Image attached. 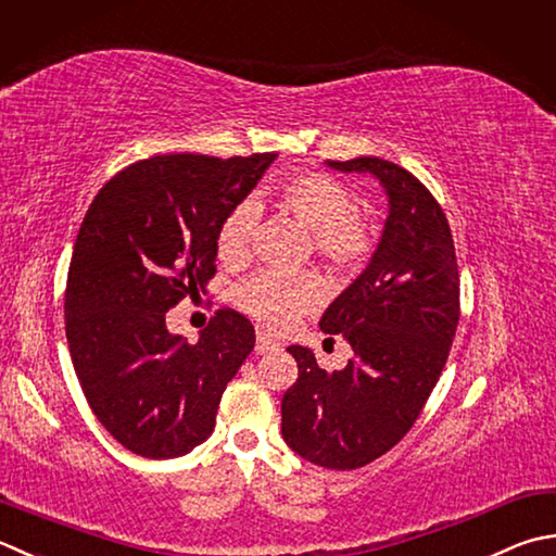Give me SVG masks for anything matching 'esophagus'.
Listing matches in <instances>:
<instances>
[{"instance_id": "obj_1", "label": "esophagus", "mask_w": 556, "mask_h": 556, "mask_svg": "<svg viewBox=\"0 0 556 556\" xmlns=\"http://www.w3.org/2000/svg\"><path fill=\"white\" fill-rule=\"evenodd\" d=\"M279 350V342L271 340L267 332H257V342H255V352L257 354H267V352H275Z\"/></svg>"}]
</instances>
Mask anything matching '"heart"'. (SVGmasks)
<instances>
[{
    "label": "heart",
    "mask_w": 556,
    "mask_h": 556,
    "mask_svg": "<svg viewBox=\"0 0 556 556\" xmlns=\"http://www.w3.org/2000/svg\"><path fill=\"white\" fill-rule=\"evenodd\" d=\"M279 212L313 233V250L342 275H356L376 253L374 222L358 212L356 198L332 176L299 173L269 192ZM260 210L253 200L233 204L216 226V255L226 265H243L253 253ZM320 301V281L308 271L263 269L236 289V303L269 330H287Z\"/></svg>",
    "instance_id": "heart-1"
}]
</instances>
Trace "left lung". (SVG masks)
<instances>
[{
    "label": "left lung",
    "mask_w": 556,
    "mask_h": 556,
    "mask_svg": "<svg viewBox=\"0 0 556 556\" xmlns=\"http://www.w3.org/2000/svg\"><path fill=\"white\" fill-rule=\"evenodd\" d=\"M330 166L374 173L390 214L371 265L320 318L354 358L328 374L306 346L287 350L299 378L281 397V437L313 465L356 470L397 445L427 405L460 320V275L448 219L417 176L378 156Z\"/></svg>",
    "instance_id": "left-lung-1"
}]
</instances>
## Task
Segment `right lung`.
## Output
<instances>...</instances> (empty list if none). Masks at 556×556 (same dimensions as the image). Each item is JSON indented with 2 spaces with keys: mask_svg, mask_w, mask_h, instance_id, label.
I'll use <instances>...</instances> for the list:
<instances>
[{
  "mask_svg": "<svg viewBox=\"0 0 556 556\" xmlns=\"http://www.w3.org/2000/svg\"><path fill=\"white\" fill-rule=\"evenodd\" d=\"M277 154L141 159L108 180L76 236L67 291L74 371L98 421L141 458H178L212 437L216 409L255 330L219 308L200 342L166 313L216 275V226Z\"/></svg>",
  "mask_w": 556,
  "mask_h": 556,
  "instance_id": "add662e5",
  "label": "right lung"
}]
</instances>
